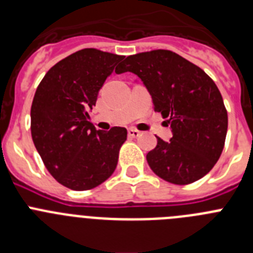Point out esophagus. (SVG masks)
<instances>
[{"label": "esophagus", "mask_w": 253, "mask_h": 253, "mask_svg": "<svg viewBox=\"0 0 253 253\" xmlns=\"http://www.w3.org/2000/svg\"><path fill=\"white\" fill-rule=\"evenodd\" d=\"M128 135L130 138H137V137H139V135H140V131L137 130V129H129Z\"/></svg>", "instance_id": "1"}]
</instances>
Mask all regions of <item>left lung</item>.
<instances>
[{
    "instance_id": "left-lung-1",
    "label": "left lung",
    "mask_w": 253,
    "mask_h": 253,
    "mask_svg": "<svg viewBox=\"0 0 253 253\" xmlns=\"http://www.w3.org/2000/svg\"><path fill=\"white\" fill-rule=\"evenodd\" d=\"M116 73L133 72L148 88L154 111L171 124L172 138L157 137L147 154L152 171L167 182L189 185L213 169L224 148L227 109L214 81L171 50L129 55Z\"/></svg>"
}]
</instances>
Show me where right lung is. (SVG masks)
I'll use <instances>...</instances> for the list:
<instances>
[{"label":"right lung","instance_id":"1","mask_svg":"<svg viewBox=\"0 0 253 253\" xmlns=\"http://www.w3.org/2000/svg\"><path fill=\"white\" fill-rule=\"evenodd\" d=\"M123 55L86 48L49 69L31 104V137L46 169L76 191L99 186L113 175L126 129L96 130L90 113L97 93Z\"/></svg>","mask_w":253,"mask_h":253}]
</instances>
